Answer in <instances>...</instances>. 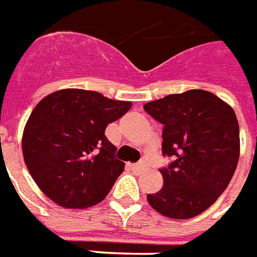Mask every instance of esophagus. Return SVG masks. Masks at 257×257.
Listing matches in <instances>:
<instances>
[{
  "mask_svg": "<svg viewBox=\"0 0 257 257\" xmlns=\"http://www.w3.org/2000/svg\"><path fill=\"white\" fill-rule=\"evenodd\" d=\"M131 168L134 170V171L141 172L144 170H147V166H145V163H136V164H131Z\"/></svg>",
  "mask_w": 257,
  "mask_h": 257,
  "instance_id": "esophagus-1",
  "label": "esophagus"
}]
</instances>
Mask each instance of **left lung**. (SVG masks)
I'll use <instances>...</instances> for the list:
<instances>
[{"label": "left lung", "instance_id": "8db88e82", "mask_svg": "<svg viewBox=\"0 0 257 257\" xmlns=\"http://www.w3.org/2000/svg\"><path fill=\"white\" fill-rule=\"evenodd\" d=\"M163 124L160 168L164 185L148 194L157 212L189 219L204 212L226 190L239 157V127L231 106L205 90L170 94L144 105Z\"/></svg>", "mask_w": 257, "mask_h": 257}]
</instances>
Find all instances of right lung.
I'll return each mask as SVG.
<instances>
[{
    "label": "right lung",
    "instance_id": "1",
    "mask_svg": "<svg viewBox=\"0 0 257 257\" xmlns=\"http://www.w3.org/2000/svg\"><path fill=\"white\" fill-rule=\"evenodd\" d=\"M130 108V101L82 89L59 90L39 101L22 148L31 177L50 200L65 208L104 200L124 170L105 128Z\"/></svg>",
    "mask_w": 257,
    "mask_h": 257
}]
</instances>
